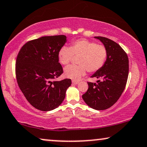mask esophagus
<instances>
[{
	"instance_id": "34e87169",
	"label": "esophagus",
	"mask_w": 147,
	"mask_h": 147,
	"mask_svg": "<svg viewBox=\"0 0 147 147\" xmlns=\"http://www.w3.org/2000/svg\"><path fill=\"white\" fill-rule=\"evenodd\" d=\"M79 82H80L78 81V80H72V83H73L74 84H78Z\"/></svg>"
}]
</instances>
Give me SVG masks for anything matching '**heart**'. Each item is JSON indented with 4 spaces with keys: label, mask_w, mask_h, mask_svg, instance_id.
Returning a JSON list of instances; mask_svg holds the SVG:
<instances>
[{
    "label": "heart",
    "mask_w": 147,
    "mask_h": 147,
    "mask_svg": "<svg viewBox=\"0 0 147 147\" xmlns=\"http://www.w3.org/2000/svg\"><path fill=\"white\" fill-rule=\"evenodd\" d=\"M74 57L78 59V65H69L64 69V75L70 79L79 80L86 71L94 73L101 69L108 57L106 47L102 44L86 39L72 41L69 47L63 46L59 49L58 59L62 65H68Z\"/></svg>",
    "instance_id": "heart-1"
}]
</instances>
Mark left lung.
<instances>
[{
    "instance_id": "1",
    "label": "left lung",
    "mask_w": 147,
    "mask_h": 147,
    "mask_svg": "<svg viewBox=\"0 0 147 147\" xmlns=\"http://www.w3.org/2000/svg\"><path fill=\"white\" fill-rule=\"evenodd\" d=\"M101 41L108 51L104 65L91 76L102 80L97 84L88 82V89L82 95L87 105L93 109L103 110L113 106L126 87L129 64L127 54L117 43L104 37H94Z\"/></svg>"
}]
</instances>
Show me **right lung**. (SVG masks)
I'll use <instances>...</instances> for the list:
<instances>
[{
  "label": "right lung",
  "mask_w": 147,
  "mask_h": 147,
  "mask_svg": "<svg viewBox=\"0 0 147 147\" xmlns=\"http://www.w3.org/2000/svg\"><path fill=\"white\" fill-rule=\"evenodd\" d=\"M65 42V35L45 36L27 42L17 55L15 74L18 85L27 101L41 111L57 108L71 84L67 78L54 81L63 72L58 53Z\"/></svg>",
  "instance_id": "1"
}]
</instances>
